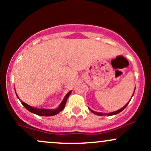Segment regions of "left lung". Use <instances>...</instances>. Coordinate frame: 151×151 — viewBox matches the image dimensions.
Masks as SVG:
<instances>
[{
    "label": "left lung",
    "instance_id": "obj_1",
    "mask_svg": "<svg viewBox=\"0 0 151 151\" xmlns=\"http://www.w3.org/2000/svg\"><path fill=\"white\" fill-rule=\"evenodd\" d=\"M132 98V97H131ZM130 101H131V100H130ZM130 101H129L128 102L127 104H126L124 106V107H123V108H121V109H119V110H118V111H114V112H111V113H109V114H102V113H98V112H96V111H92V110H91V109H90V111H91V112H93V114H97V115H99V116H103V115H107V116H112V115H115V114H119V113H120L121 111H122L123 110H124V109L126 108V106H127V105L129 104V103Z\"/></svg>",
    "mask_w": 151,
    "mask_h": 151
}]
</instances>
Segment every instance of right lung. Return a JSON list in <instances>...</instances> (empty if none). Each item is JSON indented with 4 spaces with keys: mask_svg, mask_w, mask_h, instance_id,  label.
I'll list each match as a JSON object with an SVG mask.
<instances>
[{
    "mask_svg": "<svg viewBox=\"0 0 151 151\" xmlns=\"http://www.w3.org/2000/svg\"><path fill=\"white\" fill-rule=\"evenodd\" d=\"M72 91H69L68 93H67V95L65 96V97L64 98L63 101H62V103L60 104V105L59 106V107L56 109H36V108H33V107L27 105V104H25V102L20 101V102L22 103V104L25 106V108L28 110L29 111H30L31 113H33L36 115H39V116H54L60 113V111H62L63 110L64 108H65L66 102H67V99H68L69 96L70 95V93ZM16 93V92H15ZM18 96V95H17ZM19 99V98H18Z\"/></svg>",
    "mask_w": 151,
    "mask_h": 151,
    "instance_id": "right-lung-1",
    "label": "right lung"
}]
</instances>
